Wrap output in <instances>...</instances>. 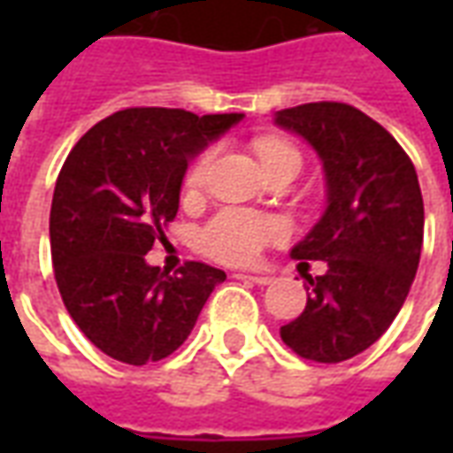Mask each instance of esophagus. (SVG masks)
I'll list each match as a JSON object with an SVG mask.
<instances>
[{"label":"esophagus","instance_id":"1","mask_svg":"<svg viewBox=\"0 0 453 453\" xmlns=\"http://www.w3.org/2000/svg\"><path fill=\"white\" fill-rule=\"evenodd\" d=\"M237 279H242V281H250V284H257V286L272 284V276H265V274H237Z\"/></svg>","mask_w":453,"mask_h":453}]
</instances>
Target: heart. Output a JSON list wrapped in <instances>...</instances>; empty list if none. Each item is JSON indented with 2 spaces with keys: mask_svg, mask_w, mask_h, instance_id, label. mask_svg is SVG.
Listing matches in <instances>:
<instances>
[{
  "mask_svg": "<svg viewBox=\"0 0 453 453\" xmlns=\"http://www.w3.org/2000/svg\"><path fill=\"white\" fill-rule=\"evenodd\" d=\"M257 155L262 159L265 169L284 165V162H301L298 150L284 140H259ZM211 162H213V152H203L191 162L187 177H184V194L187 196H196L198 191L206 187ZM284 235V223L276 218L262 216L255 211H242V208H226L203 226L201 247L206 255H211L218 262L252 265L265 252V247L279 242Z\"/></svg>",
  "mask_w": 453,
  "mask_h": 453,
  "instance_id": "heart-1",
  "label": "heart"
}]
</instances>
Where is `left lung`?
<instances>
[{"label": "left lung", "mask_w": 453, "mask_h": 453, "mask_svg": "<svg viewBox=\"0 0 453 453\" xmlns=\"http://www.w3.org/2000/svg\"><path fill=\"white\" fill-rule=\"evenodd\" d=\"M274 123L318 152L327 194L320 220L291 250L327 272L305 274L308 303L281 327V340L303 359L347 361L388 330L418 274L425 235L418 172L398 140L349 104H303L276 111Z\"/></svg>", "instance_id": "obj_1"}]
</instances>
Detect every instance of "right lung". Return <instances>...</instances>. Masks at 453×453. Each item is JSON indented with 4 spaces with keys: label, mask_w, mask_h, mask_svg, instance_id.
<instances>
[{
    "label": "right lung",
    "mask_w": 453,
    "mask_h": 453,
    "mask_svg": "<svg viewBox=\"0 0 453 453\" xmlns=\"http://www.w3.org/2000/svg\"><path fill=\"white\" fill-rule=\"evenodd\" d=\"M242 119L126 109L87 130L65 159L50 206L55 281L70 318L111 359L142 366L169 357L226 281L203 262L169 276L145 255L177 216L188 159Z\"/></svg>",
    "instance_id": "obj_1"
}]
</instances>
